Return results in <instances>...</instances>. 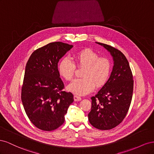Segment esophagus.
Returning a JSON list of instances; mask_svg holds the SVG:
<instances>
[{
	"label": "esophagus",
	"instance_id": "1",
	"mask_svg": "<svg viewBox=\"0 0 154 154\" xmlns=\"http://www.w3.org/2000/svg\"><path fill=\"white\" fill-rule=\"evenodd\" d=\"M82 100V97L78 96H76V95H74V100L75 101H80Z\"/></svg>",
	"mask_w": 154,
	"mask_h": 154
}]
</instances>
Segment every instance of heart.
Here are the masks:
<instances>
[{"mask_svg":"<svg viewBox=\"0 0 154 154\" xmlns=\"http://www.w3.org/2000/svg\"><path fill=\"white\" fill-rule=\"evenodd\" d=\"M90 48L83 49L74 53L73 58L78 67H84L83 78L74 80L67 88L74 94L85 95L92 92L96 85L103 87L108 81L112 70V63L107 57H101ZM60 75L67 81L71 80L76 71V66L68 58L60 60L58 64Z\"/></svg>","mask_w":154,"mask_h":154,"instance_id":"heart-1","label":"heart"}]
</instances>
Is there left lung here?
<instances>
[{
  "instance_id": "8db88e82",
  "label": "left lung",
  "mask_w": 154,
  "mask_h": 154,
  "mask_svg": "<svg viewBox=\"0 0 154 154\" xmlns=\"http://www.w3.org/2000/svg\"><path fill=\"white\" fill-rule=\"evenodd\" d=\"M96 43L109 51L114 65L108 81L97 94L91 97V110L88 118L94 127L110 130L123 122L129 110L133 94V75L127 58L119 50Z\"/></svg>"
}]
</instances>
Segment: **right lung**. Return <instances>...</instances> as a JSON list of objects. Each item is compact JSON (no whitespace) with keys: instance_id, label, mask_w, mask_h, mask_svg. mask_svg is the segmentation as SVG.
Wrapping results in <instances>:
<instances>
[{"instance_id":"add662e5","label":"right lung","mask_w":154,"mask_h":154,"mask_svg":"<svg viewBox=\"0 0 154 154\" xmlns=\"http://www.w3.org/2000/svg\"><path fill=\"white\" fill-rule=\"evenodd\" d=\"M73 47L61 42L36 49L26 63L21 88V100L27 117L36 127L51 131L65 121L73 101L71 92L64 91L58 63Z\"/></svg>"}]
</instances>
